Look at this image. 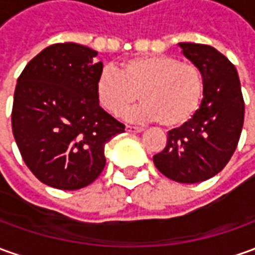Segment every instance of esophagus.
Here are the masks:
<instances>
[{"mask_svg":"<svg viewBox=\"0 0 255 255\" xmlns=\"http://www.w3.org/2000/svg\"><path fill=\"white\" fill-rule=\"evenodd\" d=\"M126 131H130V133H140L143 131V128H138V126H131V125H126Z\"/></svg>","mask_w":255,"mask_h":255,"instance_id":"esophagus-1","label":"esophagus"}]
</instances>
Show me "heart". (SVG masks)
Here are the masks:
<instances>
[{
	"instance_id": "b5f03b06",
	"label": "heart",
	"mask_w": 255,
	"mask_h": 255,
	"mask_svg": "<svg viewBox=\"0 0 255 255\" xmlns=\"http://www.w3.org/2000/svg\"><path fill=\"white\" fill-rule=\"evenodd\" d=\"M204 93L197 66L171 55L130 58L119 72L105 66L97 79L100 104L121 117L137 101L143 104L129 114L134 121H158L172 129L184 125L197 112Z\"/></svg>"
}]
</instances>
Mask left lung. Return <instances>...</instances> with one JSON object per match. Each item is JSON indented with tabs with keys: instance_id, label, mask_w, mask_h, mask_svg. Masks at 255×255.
<instances>
[{
	"instance_id": "1",
	"label": "left lung",
	"mask_w": 255,
	"mask_h": 255,
	"mask_svg": "<svg viewBox=\"0 0 255 255\" xmlns=\"http://www.w3.org/2000/svg\"><path fill=\"white\" fill-rule=\"evenodd\" d=\"M204 83L203 101L189 122L168 131L154 155L157 169L179 183H198L224 169L236 150L245 122V100L235 65L211 45L179 43Z\"/></svg>"
}]
</instances>
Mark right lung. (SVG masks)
<instances>
[{
  "instance_id": "add662e5",
  "label": "right lung",
  "mask_w": 255,
  "mask_h": 255,
  "mask_svg": "<svg viewBox=\"0 0 255 255\" xmlns=\"http://www.w3.org/2000/svg\"><path fill=\"white\" fill-rule=\"evenodd\" d=\"M97 51L76 43L44 48L26 65L13 94L12 131L24 164L61 190L93 183L105 166V144L125 131L100 107Z\"/></svg>"
}]
</instances>
